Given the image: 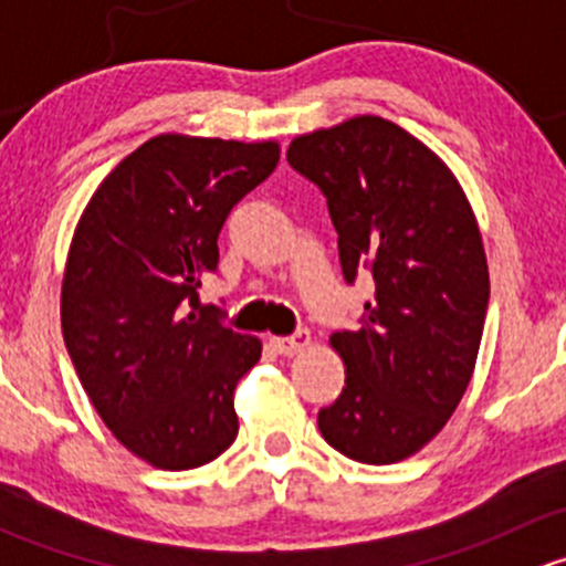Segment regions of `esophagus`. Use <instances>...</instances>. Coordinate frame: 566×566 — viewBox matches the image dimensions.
<instances>
[{
  "label": "esophagus",
  "mask_w": 566,
  "mask_h": 566,
  "mask_svg": "<svg viewBox=\"0 0 566 566\" xmlns=\"http://www.w3.org/2000/svg\"><path fill=\"white\" fill-rule=\"evenodd\" d=\"M310 339H312L310 331L301 328L295 331L293 336H271V345L273 350L282 353V356H295V353H301L306 345H310Z\"/></svg>",
  "instance_id": "obj_1"
}]
</instances>
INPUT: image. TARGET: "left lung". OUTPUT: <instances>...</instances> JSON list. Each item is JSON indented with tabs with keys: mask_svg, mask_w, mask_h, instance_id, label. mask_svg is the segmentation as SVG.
I'll list each match as a JSON object with an SVG mask.
<instances>
[{
	"mask_svg": "<svg viewBox=\"0 0 566 566\" xmlns=\"http://www.w3.org/2000/svg\"><path fill=\"white\" fill-rule=\"evenodd\" d=\"M287 161L328 202L345 282L375 279L361 325L331 334L347 375L317 427L345 458L399 462L443 430L471 384L490 301L476 219L447 164L384 117L298 136Z\"/></svg>",
	"mask_w": 566,
	"mask_h": 566,
	"instance_id": "left-lung-1",
	"label": "left lung"
}]
</instances>
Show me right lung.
I'll use <instances>...</instances> for the list:
<instances>
[{"label":"right lung","instance_id":"add662e5","mask_svg":"<svg viewBox=\"0 0 566 566\" xmlns=\"http://www.w3.org/2000/svg\"><path fill=\"white\" fill-rule=\"evenodd\" d=\"M279 164L276 142L161 134L136 147L78 219L62 279V336L104 424L136 458L188 471L238 436V380L256 336L199 306L230 210Z\"/></svg>","mask_w":566,"mask_h":566}]
</instances>
